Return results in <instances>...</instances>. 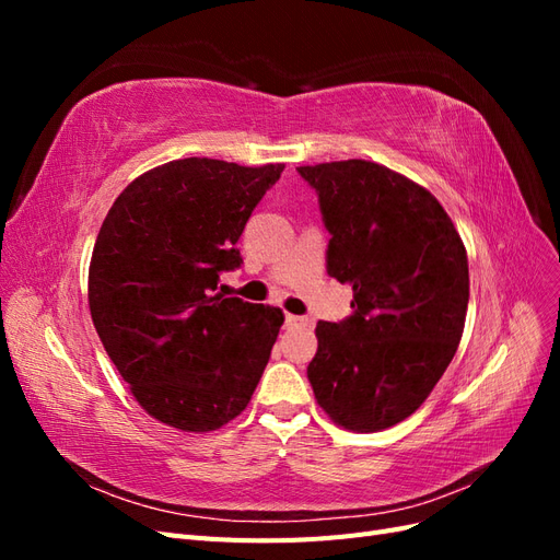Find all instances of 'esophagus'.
<instances>
[{"instance_id":"1","label":"esophagus","mask_w":560,"mask_h":560,"mask_svg":"<svg viewBox=\"0 0 560 560\" xmlns=\"http://www.w3.org/2000/svg\"><path fill=\"white\" fill-rule=\"evenodd\" d=\"M308 317H299V315H284V327H306Z\"/></svg>"}]
</instances>
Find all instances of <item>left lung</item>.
<instances>
[{
    "label": "left lung",
    "mask_w": 560,
    "mask_h": 560,
    "mask_svg": "<svg viewBox=\"0 0 560 560\" xmlns=\"http://www.w3.org/2000/svg\"><path fill=\"white\" fill-rule=\"evenodd\" d=\"M329 231L327 273L352 284V313L317 322L308 381L352 432L409 418L460 343L467 252L439 200L389 167L352 159L296 167Z\"/></svg>",
    "instance_id": "1"
}]
</instances>
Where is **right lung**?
Here are the masks:
<instances>
[{"mask_svg":"<svg viewBox=\"0 0 560 560\" xmlns=\"http://www.w3.org/2000/svg\"><path fill=\"white\" fill-rule=\"evenodd\" d=\"M282 163L179 159L114 200L97 233L89 306L107 354L142 409L184 432L241 416L270 358L282 311L217 294L252 210Z\"/></svg>","mask_w":560,"mask_h":560,"instance_id":"1","label":"right lung"}]
</instances>
